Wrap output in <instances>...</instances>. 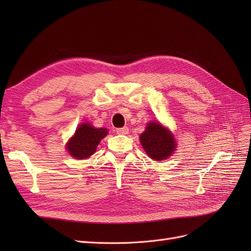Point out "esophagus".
I'll list each match as a JSON object with an SVG mask.
<instances>
[{
	"label": "esophagus",
	"instance_id": "esophagus-1",
	"mask_svg": "<svg viewBox=\"0 0 251 251\" xmlns=\"http://www.w3.org/2000/svg\"><path fill=\"white\" fill-rule=\"evenodd\" d=\"M116 133L119 135H126L128 133V127L127 126L118 127V128H116Z\"/></svg>",
	"mask_w": 251,
	"mask_h": 251
}]
</instances>
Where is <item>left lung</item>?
<instances>
[{"instance_id": "1", "label": "left lung", "mask_w": 251, "mask_h": 251, "mask_svg": "<svg viewBox=\"0 0 251 251\" xmlns=\"http://www.w3.org/2000/svg\"><path fill=\"white\" fill-rule=\"evenodd\" d=\"M140 141L148 156L157 161L169 158L176 148V141L171 132L159 123L149 124L140 135Z\"/></svg>"}]
</instances>
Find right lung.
I'll return each instance as SVG.
<instances>
[{"label": "right lung", "mask_w": 251, "mask_h": 251, "mask_svg": "<svg viewBox=\"0 0 251 251\" xmlns=\"http://www.w3.org/2000/svg\"><path fill=\"white\" fill-rule=\"evenodd\" d=\"M108 134L107 128H95L89 124L78 126L75 135L67 144L71 156L76 159H85L94 154L98 143Z\"/></svg>", "instance_id": "add662e5"}]
</instances>
